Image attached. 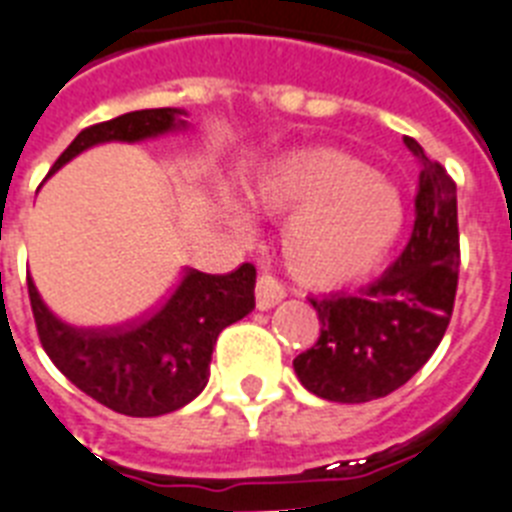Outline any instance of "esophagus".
<instances>
[{
	"label": "esophagus",
	"instance_id": "esophagus-1",
	"mask_svg": "<svg viewBox=\"0 0 512 512\" xmlns=\"http://www.w3.org/2000/svg\"><path fill=\"white\" fill-rule=\"evenodd\" d=\"M255 296H257V309H263L265 312V309L276 307L283 296H286V291H283V286L273 276H260L257 278Z\"/></svg>",
	"mask_w": 512,
	"mask_h": 512
}]
</instances>
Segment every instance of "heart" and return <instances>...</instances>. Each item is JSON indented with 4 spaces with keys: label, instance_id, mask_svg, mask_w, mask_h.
I'll return each instance as SVG.
<instances>
[{
    "label": "heart",
    "instance_id": "heart-1",
    "mask_svg": "<svg viewBox=\"0 0 512 512\" xmlns=\"http://www.w3.org/2000/svg\"><path fill=\"white\" fill-rule=\"evenodd\" d=\"M247 203L268 216L292 213L281 229L283 265L317 291L369 276L406 223L401 192L385 176L325 145L286 150L265 163L249 179ZM223 210L231 223H242L236 205Z\"/></svg>",
    "mask_w": 512,
    "mask_h": 512
}]
</instances>
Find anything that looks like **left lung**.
Returning <instances> with one entry per match:
<instances>
[{
    "mask_svg": "<svg viewBox=\"0 0 512 512\" xmlns=\"http://www.w3.org/2000/svg\"><path fill=\"white\" fill-rule=\"evenodd\" d=\"M419 195L411 239L401 257L362 294L309 299L320 338L294 359L309 393L336 403H367L411 380L440 346L458 289V200L455 184L414 137Z\"/></svg>",
    "mask_w": 512,
    "mask_h": 512,
    "instance_id": "left-lung-1",
    "label": "left lung"
}]
</instances>
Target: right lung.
Instances as JSON below:
<instances>
[{
    "instance_id": "add662e5",
    "label": "right lung",
    "mask_w": 512,
    "mask_h": 512,
    "mask_svg": "<svg viewBox=\"0 0 512 512\" xmlns=\"http://www.w3.org/2000/svg\"><path fill=\"white\" fill-rule=\"evenodd\" d=\"M184 117V109H143L93 124L72 140L51 174L93 145L143 143L187 130ZM255 278L249 263L229 276L187 268L150 315L106 330L64 322L46 307L33 281L28 294L41 346L72 385L117 414L161 416L203 393L218 333L255 309Z\"/></svg>"
}]
</instances>
